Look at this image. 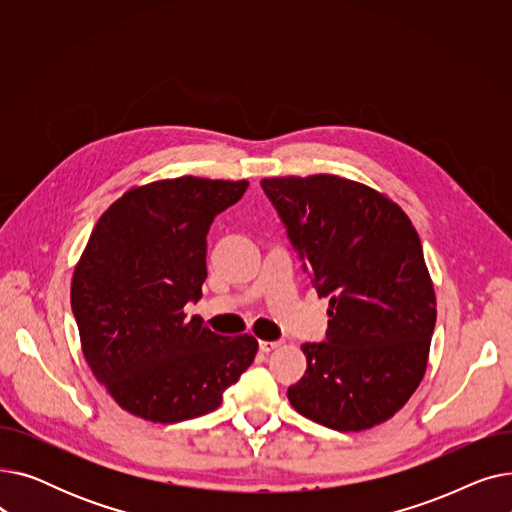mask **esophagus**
Returning a JSON list of instances; mask_svg holds the SVG:
<instances>
[{"instance_id":"34e87169","label":"esophagus","mask_w":512,"mask_h":512,"mask_svg":"<svg viewBox=\"0 0 512 512\" xmlns=\"http://www.w3.org/2000/svg\"><path fill=\"white\" fill-rule=\"evenodd\" d=\"M280 342L278 340H259V351L261 353H270L274 348H278Z\"/></svg>"}]
</instances>
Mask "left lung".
I'll return each instance as SVG.
<instances>
[{
	"label": "left lung",
	"mask_w": 512,
	"mask_h": 512,
	"mask_svg": "<svg viewBox=\"0 0 512 512\" xmlns=\"http://www.w3.org/2000/svg\"><path fill=\"white\" fill-rule=\"evenodd\" d=\"M290 245L319 297L324 342H305L288 388L303 417L336 432L390 419L417 390L436 326V294L407 213L373 188L332 174L265 178Z\"/></svg>",
	"instance_id": "8db88e82"
}]
</instances>
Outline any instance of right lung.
Masks as SVG:
<instances>
[{
  "label": "right lung",
  "mask_w": 512,
  "mask_h": 512,
  "mask_svg": "<svg viewBox=\"0 0 512 512\" xmlns=\"http://www.w3.org/2000/svg\"><path fill=\"white\" fill-rule=\"evenodd\" d=\"M247 186L151 182L130 188L93 228L72 278V313L93 375L124 411L153 423L201 417L253 363V336H220L184 313L203 294L209 226Z\"/></svg>",
  "instance_id": "add662e5"
}]
</instances>
